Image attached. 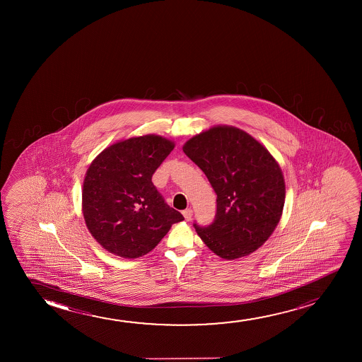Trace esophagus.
<instances>
[{
    "mask_svg": "<svg viewBox=\"0 0 362 362\" xmlns=\"http://www.w3.org/2000/svg\"><path fill=\"white\" fill-rule=\"evenodd\" d=\"M183 216L184 218L187 220V221H189V220L192 218V216H193V210H192L190 208L185 209V210L183 211Z\"/></svg>",
    "mask_w": 362,
    "mask_h": 362,
    "instance_id": "1",
    "label": "esophagus"
}]
</instances>
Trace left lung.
I'll return each mask as SVG.
<instances>
[{
    "instance_id": "left-lung-1",
    "label": "left lung",
    "mask_w": 362,
    "mask_h": 362,
    "mask_svg": "<svg viewBox=\"0 0 362 362\" xmlns=\"http://www.w3.org/2000/svg\"><path fill=\"white\" fill-rule=\"evenodd\" d=\"M183 151L218 195L214 223L208 228L194 223L203 243L225 259L255 252L282 216L286 185L277 160L257 139L233 126L204 131Z\"/></svg>"
}]
</instances>
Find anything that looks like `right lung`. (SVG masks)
Here are the masks:
<instances>
[{
	"label": "right lung",
	"mask_w": 362,
	"mask_h": 362,
	"mask_svg": "<svg viewBox=\"0 0 362 362\" xmlns=\"http://www.w3.org/2000/svg\"><path fill=\"white\" fill-rule=\"evenodd\" d=\"M157 134L124 139L91 162L83 184V215L90 233L124 258L151 252L172 225L183 221L152 183V175L173 151Z\"/></svg>",
	"instance_id": "add662e5"
}]
</instances>
